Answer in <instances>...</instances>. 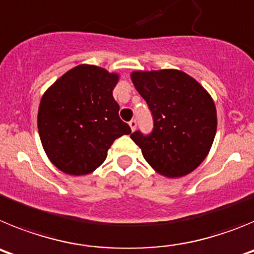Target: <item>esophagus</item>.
Masks as SVG:
<instances>
[{
	"label": "esophagus",
	"mask_w": 254,
	"mask_h": 254,
	"mask_svg": "<svg viewBox=\"0 0 254 254\" xmlns=\"http://www.w3.org/2000/svg\"><path fill=\"white\" fill-rule=\"evenodd\" d=\"M128 125H129V127H131L132 131H134V129H136V127H137V121H136V120L129 121Z\"/></svg>",
	"instance_id": "1"
}]
</instances>
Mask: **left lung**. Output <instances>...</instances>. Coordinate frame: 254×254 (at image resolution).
Listing matches in <instances>:
<instances>
[{"label": "left lung", "mask_w": 254, "mask_h": 254, "mask_svg": "<svg viewBox=\"0 0 254 254\" xmlns=\"http://www.w3.org/2000/svg\"><path fill=\"white\" fill-rule=\"evenodd\" d=\"M131 80L154 120L150 134H131L145 160L168 178L193 172L206 159L216 134V108L210 94L179 69L133 71Z\"/></svg>", "instance_id": "obj_1"}]
</instances>
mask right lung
<instances>
[{
    "label": "right lung",
    "instance_id": "1",
    "mask_svg": "<svg viewBox=\"0 0 254 254\" xmlns=\"http://www.w3.org/2000/svg\"><path fill=\"white\" fill-rule=\"evenodd\" d=\"M120 75L78 64L47 89L38 111V131L47 156L71 176L93 173L114 140L131 133L118 116L113 89Z\"/></svg>",
    "mask_w": 254,
    "mask_h": 254
}]
</instances>
